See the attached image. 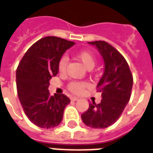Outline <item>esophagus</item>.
Instances as JSON below:
<instances>
[{
  "instance_id": "obj_1",
  "label": "esophagus",
  "mask_w": 153,
  "mask_h": 153,
  "mask_svg": "<svg viewBox=\"0 0 153 153\" xmlns=\"http://www.w3.org/2000/svg\"><path fill=\"white\" fill-rule=\"evenodd\" d=\"M71 100H72V101H76V100H78V97L76 96L71 97Z\"/></svg>"
}]
</instances>
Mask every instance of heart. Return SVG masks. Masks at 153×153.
<instances>
[{"label": "heart", "mask_w": 153, "mask_h": 153, "mask_svg": "<svg viewBox=\"0 0 153 153\" xmlns=\"http://www.w3.org/2000/svg\"><path fill=\"white\" fill-rule=\"evenodd\" d=\"M79 59L81 60V62L83 63L85 67L87 69L90 70L92 69L95 65V57L94 56V54L92 53H90L89 51H83L79 52L76 54ZM67 63H68V59L66 56H63L59 61V64H58V68L60 72H63L65 71L66 67H67ZM87 86L86 82L85 81H71L68 85V90L75 94H80L81 93L85 88Z\"/></svg>", "instance_id": "heart-1"}]
</instances>
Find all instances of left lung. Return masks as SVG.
Segmentation results:
<instances>
[{
  "label": "left lung",
  "mask_w": 153,
  "mask_h": 153,
  "mask_svg": "<svg viewBox=\"0 0 153 153\" xmlns=\"http://www.w3.org/2000/svg\"><path fill=\"white\" fill-rule=\"evenodd\" d=\"M89 44L98 49L104 61V72L97 85L102 100L99 104L90 103L81 119L87 126L103 129L117 121L130 101L133 76L122 54L108 42L96 41Z\"/></svg>",
  "instance_id": "1"
}]
</instances>
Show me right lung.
<instances>
[{
  "mask_svg": "<svg viewBox=\"0 0 153 153\" xmlns=\"http://www.w3.org/2000/svg\"><path fill=\"white\" fill-rule=\"evenodd\" d=\"M75 42L57 36L40 39L27 51L16 70L18 96L32 123L45 129L59 126L70 100L65 94L51 96L50 80L58 74L59 61Z\"/></svg>",
  "mask_w": 153,
  "mask_h": 153,
  "instance_id": "add662e5",
  "label": "right lung"
}]
</instances>
